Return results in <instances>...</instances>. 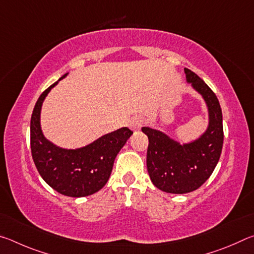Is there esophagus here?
Here are the masks:
<instances>
[{
  "label": "esophagus",
  "mask_w": 254,
  "mask_h": 254,
  "mask_svg": "<svg viewBox=\"0 0 254 254\" xmlns=\"http://www.w3.org/2000/svg\"><path fill=\"white\" fill-rule=\"evenodd\" d=\"M143 124H144V119L142 117L136 115V117L131 119L130 127L132 128V130H139V128L143 127Z\"/></svg>",
  "instance_id": "34e87169"
}]
</instances>
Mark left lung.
Wrapping results in <instances>:
<instances>
[{
  "instance_id": "8db88e82",
  "label": "left lung",
  "mask_w": 254,
  "mask_h": 254,
  "mask_svg": "<svg viewBox=\"0 0 254 254\" xmlns=\"http://www.w3.org/2000/svg\"><path fill=\"white\" fill-rule=\"evenodd\" d=\"M187 81L203 95L209 111V127L195 142L180 145L163 133L142 127L148 135L147 168L154 186L170 194H186L199 188L220 160L224 132L220 102L207 84L188 68Z\"/></svg>"
}]
</instances>
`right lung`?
Returning <instances> with one entry per match:
<instances>
[{
	"label": "right lung",
	"mask_w": 254,
	"mask_h": 254,
	"mask_svg": "<svg viewBox=\"0 0 254 254\" xmlns=\"http://www.w3.org/2000/svg\"><path fill=\"white\" fill-rule=\"evenodd\" d=\"M56 84L49 86L34 105L30 122L32 159L42 179L60 194L70 197L92 195L105 186L115 157L133 131L128 127L119 128L77 150L56 147L45 139L40 128L42 102Z\"/></svg>",
	"instance_id": "obj_1"
}]
</instances>
